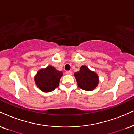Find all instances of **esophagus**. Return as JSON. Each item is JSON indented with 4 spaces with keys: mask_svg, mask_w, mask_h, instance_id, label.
<instances>
[{
    "mask_svg": "<svg viewBox=\"0 0 134 134\" xmlns=\"http://www.w3.org/2000/svg\"><path fill=\"white\" fill-rule=\"evenodd\" d=\"M66 74H67V75H72V72L70 70H68V71H66Z\"/></svg>",
    "mask_w": 134,
    "mask_h": 134,
    "instance_id": "esophagus-1",
    "label": "esophagus"
}]
</instances>
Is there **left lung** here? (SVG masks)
<instances>
[{"instance_id":"obj_1","label":"left lung","mask_w":134,"mask_h":134,"mask_svg":"<svg viewBox=\"0 0 134 134\" xmlns=\"http://www.w3.org/2000/svg\"><path fill=\"white\" fill-rule=\"evenodd\" d=\"M78 86L84 90L91 91L97 87L99 80L98 76L94 72L90 70L87 66H82L79 72L74 74Z\"/></svg>"}]
</instances>
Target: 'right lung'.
Masks as SVG:
<instances>
[{"instance_id": "obj_1", "label": "right lung", "mask_w": 134, "mask_h": 134, "mask_svg": "<svg viewBox=\"0 0 134 134\" xmlns=\"http://www.w3.org/2000/svg\"><path fill=\"white\" fill-rule=\"evenodd\" d=\"M62 73L54 67L48 66L44 69H41L35 77L36 85L44 92L53 91L59 86Z\"/></svg>"}]
</instances>
